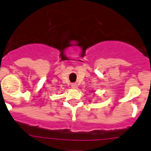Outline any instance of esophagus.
<instances>
[{"label": "esophagus", "instance_id": "34e87169", "mask_svg": "<svg viewBox=\"0 0 151 151\" xmlns=\"http://www.w3.org/2000/svg\"><path fill=\"white\" fill-rule=\"evenodd\" d=\"M72 88H78V85L76 83H73L72 84Z\"/></svg>", "mask_w": 151, "mask_h": 151}]
</instances>
